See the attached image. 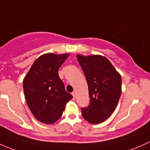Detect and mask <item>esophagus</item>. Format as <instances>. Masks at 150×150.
Instances as JSON below:
<instances>
[{"mask_svg": "<svg viewBox=\"0 0 150 150\" xmlns=\"http://www.w3.org/2000/svg\"><path fill=\"white\" fill-rule=\"evenodd\" d=\"M72 95H73L74 99H75V98H76V92H72Z\"/></svg>", "mask_w": 150, "mask_h": 150, "instance_id": "34e87169", "label": "esophagus"}]
</instances>
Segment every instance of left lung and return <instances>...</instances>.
I'll use <instances>...</instances> for the list:
<instances>
[{
    "label": "left lung",
    "mask_w": 150,
    "mask_h": 150,
    "mask_svg": "<svg viewBox=\"0 0 150 150\" xmlns=\"http://www.w3.org/2000/svg\"><path fill=\"white\" fill-rule=\"evenodd\" d=\"M84 71L90 98L88 107L81 108L83 118L98 124L110 116L121 95V76L105 57L77 55Z\"/></svg>",
    "instance_id": "8db88e82"
}]
</instances>
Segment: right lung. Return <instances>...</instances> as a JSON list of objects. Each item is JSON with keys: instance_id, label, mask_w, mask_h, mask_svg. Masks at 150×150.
Instances as JSON below:
<instances>
[{"instance_id": "1", "label": "right lung", "mask_w": 150, "mask_h": 150, "mask_svg": "<svg viewBox=\"0 0 150 150\" xmlns=\"http://www.w3.org/2000/svg\"><path fill=\"white\" fill-rule=\"evenodd\" d=\"M69 54L47 53L32 64L23 81L24 95L35 118L51 124L62 115L66 103L73 98L65 89L58 69Z\"/></svg>"}]
</instances>
